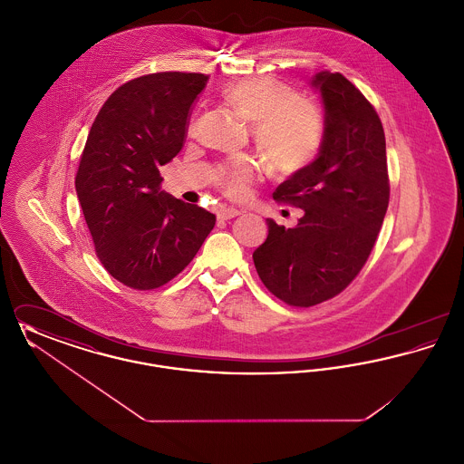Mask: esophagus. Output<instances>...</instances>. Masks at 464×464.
<instances>
[{"label": "esophagus", "mask_w": 464, "mask_h": 464, "mask_svg": "<svg viewBox=\"0 0 464 464\" xmlns=\"http://www.w3.org/2000/svg\"><path fill=\"white\" fill-rule=\"evenodd\" d=\"M242 210H238V208H233V207H227V208H221V210L218 212V218L222 219V221H229V219H235V218L242 216Z\"/></svg>", "instance_id": "obj_1"}]
</instances>
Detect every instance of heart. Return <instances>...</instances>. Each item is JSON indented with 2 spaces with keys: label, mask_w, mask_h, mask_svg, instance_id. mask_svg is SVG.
<instances>
[{
  "label": "heart",
  "mask_w": 464,
  "mask_h": 464,
  "mask_svg": "<svg viewBox=\"0 0 464 464\" xmlns=\"http://www.w3.org/2000/svg\"><path fill=\"white\" fill-rule=\"evenodd\" d=\"M224 99L252 121L257 148L278 172H295L316 156L324 140V116L311 101L297 97L285 83L246 78L224 92ZM261 167L240 158L219 170V184L231 198H245Z\"/></svg>",
  "instance_id": "heart-1"
}]
</instances>
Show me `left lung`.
Returning <instances> with one entry per match:
<instances>
[{
  "instance_id": "left-lung-1",
  "label": "left lung",
  "mask_w": 464,
  "mask_h": 464,
  "mask_svg": "<svg viewBox=\"0 0 464 464\" xmlns=\"http://www.w3.org/2000/svg\"><path fill=\"white\" fill-rule=\"evenodd\" d=\"M311 87L320 90L325 111L322 146L273 193L304 216L295 227L267 219V238L252 256L266 288L301 308L352 284L390 201L386 139L372 104L341 72L320 71Z\"/></svg>"
}]
</instances>
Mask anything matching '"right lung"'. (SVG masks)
<instances>
[{
  "label": "right lung",
  "instance_id": "obj_1",
  "mask_svg": "<svg viewBox=\"0 0 464 464\" xmlns=\"http://www.w3.org/2000/svg\"><path fill=\"white\" fill-rule=\"evenodd\" d=\"M208 76L155 72L111 93L92 123L76 195L99 261L127 287H161L193 261L216 216L161 191Z\"/></svg>",
  "mask_w": 464,
  "mask_h": 464
}]
</instances>
